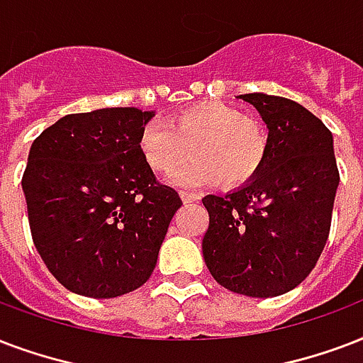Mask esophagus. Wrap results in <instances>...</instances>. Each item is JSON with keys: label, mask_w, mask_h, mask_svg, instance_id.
I'll return each instance as SVG.
<instances>
[{"label": "esophagus", "mask_w": 363, "mask_h": 363, "mask_svg": "<svg viewBox=\"0 0 363 363\" xmlns=\"http://www.w3.org/2000/svg\"><path fill=\"white\" fill-rule=\"evenodd\" d=\"M179 196H182V201L184 202L199 201V195H195V193H187V191H179Z\"/></svg>", "instance_id": "1"}]
</instances>
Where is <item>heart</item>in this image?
Masks as SVG:
<instances>
[{
    "mask_svg": "<svg viewBox=\"0 0 363 363\" xmlns=\"http://www.w3.org/2000/svg\"><path fill=\"white\" fill-rule=\"evenodd\" d=\"M138 147L157 174L172 172L189 150L193 159L174 174V184L199 187L220 179L233 189L259 174L269 151V132L235 106L206 100L170 115L167 125L147 123Z\"/></svg>",
    "mask_w": 363,
    "mask_h": 363,
    "instance_id": "b5f03b06",
    "label": "heart"
}]
</instances>
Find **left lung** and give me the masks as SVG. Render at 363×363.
<instances>
[{"mask_svg": "<svg viewBox=\"0 0 363 363\" xmlns=\"http://www.w3.org/2000/svg\"><path fill=\"white\" fill-rule=\"evenodd\" d=\"M269 128L265 164L223 196L206 195L202 254L216 282L250 297L282 296L305 280L324 250L339 185L333 136L301 104L240 94Z\"/></svg>", "mask_w": 363, "mask_h": 363, "instance_id": "left-lung-1", "label": "left lung"}]
</instances>
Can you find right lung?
Masks as SVG:
<instances>
[{"label": "right lung", "instance_id": "add662e5", "mask_svg": "<svg viewBox=\"0 0 363 363\" xmlns=\"http://www.w3.org/2000/svg\"><path fill=\"white\" fill-rule=\"evenodd\" d=\"M153 115L138 108L66 115L30 147L22 189L33 244L74 294L125 296L155 269L182 199L157 182L138 147Z\"/></svg>", "mask_w": 363, "mask_h": 363}]
</instances>
